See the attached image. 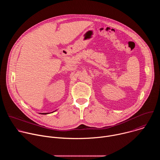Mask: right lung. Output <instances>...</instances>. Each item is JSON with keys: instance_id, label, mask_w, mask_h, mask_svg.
I'll list each match as a JSON object with an SVG mask.
<instances>
[{"instance_id": "add662e5", "label": "right lung", "mask_w": 160, "mask_h": 160, "mask_svg": "<svg viewBox=\"0 0 160 160\" xmlns=\"http://www.w3.org/2000/svg\"><path fill=\"white\" fill-rule=\"evenodd\" d=\"M41 114H42V115H46V114H48V112L47 113H44L43 112V113H41Z\"/></svg>"}]
</instances>
